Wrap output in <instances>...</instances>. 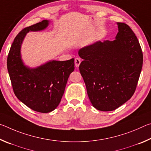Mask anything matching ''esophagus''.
Here are the masks:
<instances>
[{
    "label": "esophagus",
    "mask_w": 151,
    "mask_h": 151,
    "mask_svg": "<svg viewBox=\"0 0 151 151\" xmlns=\"http://www.w3.org/2000/svg\"><path fill=\"white\" fill-rule=\"evenodd\" d=\"M81 60L79 58H76L75 59V66L76 67H78L79 65H80Z\"/></svg>",
    "instance_id": "esophagus-1"
}]
</instances>
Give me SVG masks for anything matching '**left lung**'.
Returning a JSON list of instances; mask_svg holds the SVG:
<instances>
[{
	"instance_id": "1",
	"label": "left lung",
	"mask_w": 151,
	"mask_h": 151,
	"mask_svg": "<svg viewBox=\"0 0 151 151\" xmlns=\"http://www.w3.org/2000/svg\"><path fill=\"white\" fill-rule=\"evenodd\" d=\"M113 41H98L78 50L79 70L93 106L102 111L119 108L131 98L141 72L143 55L129 25L117 22Z\"/></svg>"
}]
</instances>
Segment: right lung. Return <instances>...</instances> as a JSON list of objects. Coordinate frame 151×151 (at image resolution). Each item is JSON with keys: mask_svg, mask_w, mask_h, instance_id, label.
<instances>
[{"mask_svg": "<svg viewBox=\"0 0 151 151\" xmlns=\"http://www.w3.org/2000/svg\"><path fill=\"white\" fill-rule=\"evenodd\" d=\"M44 20L24 28L15 37L7 57V68L14 93L25 105L35 111L47 113L59 104L70 74L75 69L74 58L52 60L35 68L24 65L20 47L27 33L46 29Z\"/></svg>", "mask_w": 151, "mask_h": 151, "instance_id": "add662e5", "label": "right lung"}]
</instances>
